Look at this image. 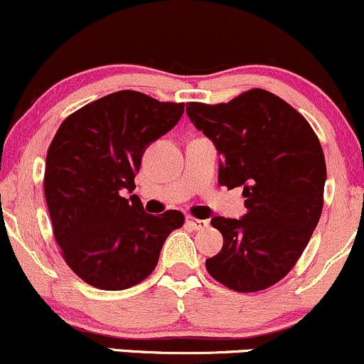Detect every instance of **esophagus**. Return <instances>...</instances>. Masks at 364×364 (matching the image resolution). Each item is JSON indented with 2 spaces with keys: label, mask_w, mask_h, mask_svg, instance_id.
Returning a JSON list of instances; mask_svg holds the SVG:
<instances>
[{
  "label": "esophagus",
  "mask_w": 364,
  "mask_h": 364,
  "mask_svg": "<svg viewBox=\"0 0 364 364\" xmlns=\"http://www.w3.org/2000/svg\"><path fill=\"white\" fill-rule=\"evenodd\" d=\"M186 223H187V226H189V228H192V230H204V228H208L209 221H206V220H199V218H194V216H187V218H186Z\"/></svg>",
  "instance_id": "34e87169"
}]
</instances>
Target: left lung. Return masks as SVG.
I'll return each instance as SVG.
<instances>
[{
    "label": "left lung",
    "instance_id": "1",
    "mask_svg": "<svg viewBox=\"0 0 364 364\" xmlns=\"http://www.w3.org/2000/svg\"><path fill=\"white\" fill-rule=\"evenodd\" d=\"M187 115L223 158L220 186L243 187L247 208L242 220H211L223 249L206 260L208 272L233 291L267 289L294 267L322 215L327 168L317 134L262 88L226 104L189 102Z\"/></svg>",
    "mask_w": 364,
    "mask_h": 364
}]
</instances>
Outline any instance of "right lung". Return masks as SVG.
<instances>
[{
  "label": "right lung",
  "mask_w": 364,
  "mask_h": 364,
  "mask_svg": "<svg viewBox=\"0 0 364 364\" xmlns=\"http://www.w3.org/2000/svg\"><path fill=\"white\" fill-rule=\"evenodd\" d=\"M183 104L121 90L64 119L47 149L44 194L63 259L98 289L131 288L155 271L181 211L144 213L136 189L144 149L168 132Z\"/></svg>",
  "instance_id": "add662e5"
}]
</instances>
